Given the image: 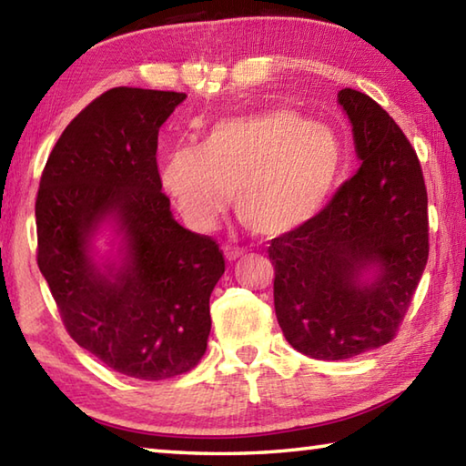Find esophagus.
<instances>
[{
  "label": "esophagus",
  "mask_w": 466,
  "mask_h": 466,
  "mask_svg": "<svg viewBox=\"0 0 466 466\" xmlns=\"http://www.w3.org/2000/svg\"><path fill=\"white\" fill-rule=\"evenodd\" d=\"M242 252L244 250L240 247H234V244H226V247H224V255H226L228 261H236V258H238Z\"/></svg>",
  "instance_id": "1"
}]
</instances>
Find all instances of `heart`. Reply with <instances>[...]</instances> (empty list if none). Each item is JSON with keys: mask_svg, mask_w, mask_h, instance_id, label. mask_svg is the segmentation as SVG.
Returning <instances> with one entry per match:
<instances>
[{"mask_svg": "<svg viewBox=\"0 0 466 466\" xmlns=\"http://www.w3.org/2000/svg\"><path fill=\"white\" fill-rule=\"evenodd\" d=\"M343 168L333 131L288 108L228 116L199 146L172 152L160 168L164 191L199 232L218 226L230 203L250 230L279 236L319 214Z\"/></svg>", "mask_w": 466, "mask_h": 466, "instance_id": "1", "label": "heart"}]
</instances>
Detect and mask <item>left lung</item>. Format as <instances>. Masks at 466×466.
I'll list each match as a JSON object with an SVG mask.
<instances>
[{"mask_svg":"<svg viewBox=\"0 0 466 466\" xmlns=\"http://www.w3.org/2000/svg\"><path fill=\"white\" fill-rule=\"evenodd\" d=\"M339 105L353 125L356 175L310 222L271 240L273 304L289 345L314 360H347L392 341L430 255L420 157L392 116L364 92ZM370 266L377 279L359 278Z\"/></svg>","mask_w":466,"mask_h":466,"instance_id":"8db88e82","label":"left lung"}]
</instances>
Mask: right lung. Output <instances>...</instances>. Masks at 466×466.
Here are the masks:
<instances>
[{
    "label": "right lung",
    "mask_w": 466,
    "mask_h": 466,
    "mask_svg": "<svg viewBox=\"0 0 466 466\" xmlns=\"http://www.w3.org/2000/svg\"><path fill=\"white\" fill-rule=\"evenodd\" d=\"M183 92L119 88L94 98L51 149L36 193V263L74 341L115 372L167 380L208 350L209 296L226 261L211 236L175 222L157 172V131ZM113 215L128 242L116 274L87 255Z\"/></svg>",
    "instance_id": "obj_1"
}]
</instances>
